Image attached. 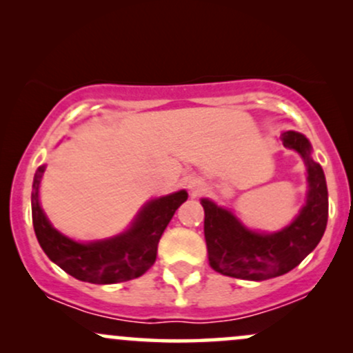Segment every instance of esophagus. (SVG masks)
Returning <instances> with one entry per match:
<instances>
[{
	"label": "esophagus",
	"mask_w": 353,
	"mask_h": 353,
	"mask_svg": "<svg viewBox=\"0 0 353 353\" xmlns=\"http://www.w3.org/2000/svg\"><path fill=\"white\" fill-rule=\"evenodd\" d=\"M188 188L192 194H199L202 190V181L197 179V177H190L188 181Z\"/></svg>",
	"instance_id": "34e87169"
}]
</instances>
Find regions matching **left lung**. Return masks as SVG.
Returning <instances> with one entry per match:
<instances>
[{
	"mask_svg": "<svg viewBox=\"0 0 353 353\" xmlns=\"http://www.w3.org/2000/svg\"><path fill=\"white\" fill-rule=\"evenodd\" d=\"M281 141L285 148L301 154L307 168L305 204L289 225L267 234L245 228L234 212L216 202L201 199L209 264L219 274L244 281L279 277L301 264L325 232L329 192L325 174L312 159L310 141L295 131L282 132Z\"/></svg>",
	"mask_w": 353,
	"mask_h": 353,
	"instance_id": "obj_1",
	"label": "left lung"
}]
</instances>
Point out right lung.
I'll return each instance as SVG.
<instances>
[{
	"label": "right lung",
	"mask_w": 353,
	"mask_h": 353,
	"mask_svg": "<svg viewBox=\"0 0 353 353\" xmlns=\"http://www.w3.org/2000/svg\"><path fill=\"white\" fill-rule=\"evenodd\" d=\"M46 165L34 174L31 192L34 234L44 254L74 279L91 283H117L141 277L156 262L157 244L179 205L188 201L184 189L156 197L141 208L124 232L103 241L78 242L52 228L39 204V184Z\"/></svg>",
	"instance_id": "1"
}]
</instances>
